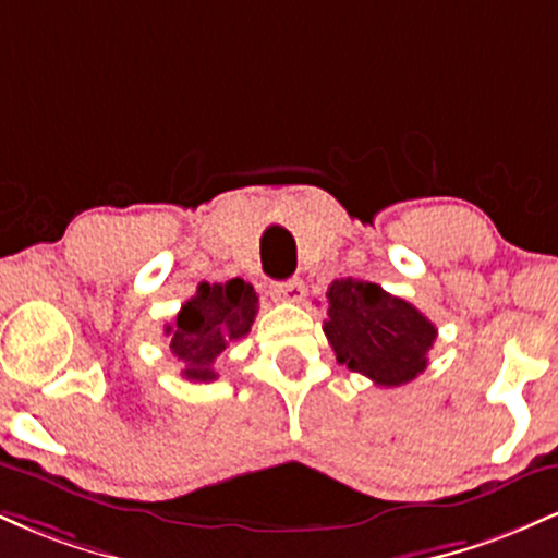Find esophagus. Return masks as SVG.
<instances>
[{
  "instance_id": "esophagus-1",
  "label": "esophagus",
  "mask_w": 558,
  "mask_h": 558,
  "mask_svg": "<svg viewBox=\"0 0 558 558\" xmlns=\"http://www.w3.org/2000/svg\"><path fill=\"white\" fill-rule=\"evenodd\" d=\"M306 288L301 280H283V283H272L270 286V296L275 301H286V304H299L304 299Z\"/></svg>"
}]
</instances>
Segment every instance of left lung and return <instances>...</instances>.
Segmentation results:
<instances>
[{"label":"left lung","instance_id":"left-lung-1","mask_svg":"<svg viewBox=\"0 0 558 558\" xmlns=\"http://www.w3.org/2000/svg\"><path fill=\"white\" fill-rule=\"evenodd\" d=\"M323 330L338 364L383 388L403 386L425 373L427 351L438 336L417 306L354 278L330 283Z\"/></svg>","mask_w":558,"mask_h":558}]
</instances>
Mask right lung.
Listing matches in <instances>:
<instances>
[{"instance_id":"right-lung-1","label":"right lung","mask_w":558,"mask_h":558,"mask_svg":"<svg viewBox=\"0 0 558 558\" xmlns=\"http://www.w3.org/2000/svg\"><path fill=\"white\" fill-rule=\"evenodd\" d=\"M257 293L246 280L233 278L226 283H198L168 325L170 351L183 362V377L194 383H213L215 360L230 343L248 336L257 317Z\"/></svg>"}]
</instances>
